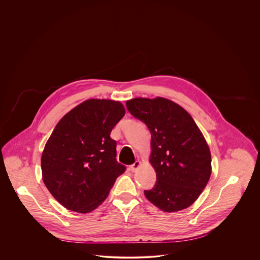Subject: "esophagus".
I'll return each mask as SVG.
<instances>
[{"label":"esophagus","instance_id":"obj_1","mask_svg":"<svg viewBox=\"0 0 260 260\" xmlns=\"http://www.w3.org/2000/svg\"><path fill=\"white\" fill-rule=\"evenodd\" d=\"M140 166H141V161H140V160H136V161L129 167V170H131L133 173H135V172L140 168Z\"/></svg>","mask_w":260,"mask_h":260}]
</instances>
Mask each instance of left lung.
Masks as SVG:
<instances>
[{
    "instance_id": "left-lung-1",
    "label": "left lung",
    "mask_w": 260,
    "mask_h": 260,
    "mask_svg": "<svg viewBox=\"0 0 260 260\" xmlns=\"http://www.w3.org/2000/svg\"><path fill=\"white\" fill-rule=\"evenodd\" d=\"M126 109L151 135L149 161L156 182L144 196L166 212L190 206L211 174L209 147L196 121L183 108L164 98H136L126 102Z\"/></svg>"
}]
</instances>
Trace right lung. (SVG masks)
Masks as SVG:
<instances>
[{"mask_svg": "<svg viewBox=\"0 0 260 260\" xmlns=\"http://www.w3.org/2000/svg\"><path fill=\"white\" fill-rule=\"evenodd\" d=\"M116 101H85L58 122L45 145L43 180L66 208L87 213L109 196L125 167L116 161V142L111 133L124 116Z\"/></svg>", "mask_w": 260, "mask_h": 260, "instance_id": "right-lung-1", "label": "right lung"}]
</instances>
